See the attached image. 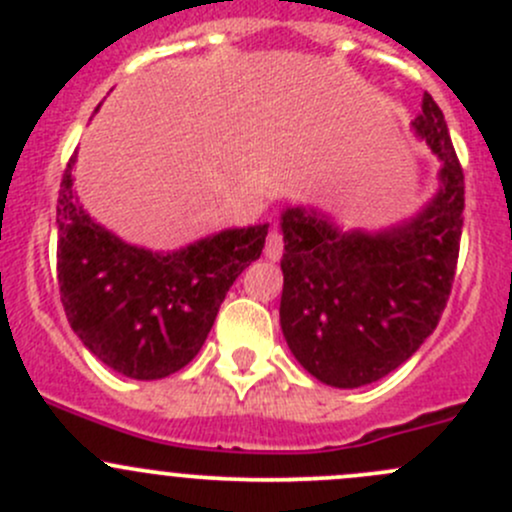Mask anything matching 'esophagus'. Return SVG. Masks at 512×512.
<instances>
[{
	"label": "esophagus",
	"instance_id": "obj_1",
	"mask_svg": "<svg viewBox=\"0 0 512 512\" xmlns=\"http://www.w3.org/2000/svg\"><path fill=\"white\" fill-rule=\"evenodd\" d=\"M282 250H285V242H282V232L277 230V227H272L270 235H267V242H265V257H270V260H280Z\"/></svg>",
	"mask_w": 512,
	"mask_h": 512
}]
</instances>
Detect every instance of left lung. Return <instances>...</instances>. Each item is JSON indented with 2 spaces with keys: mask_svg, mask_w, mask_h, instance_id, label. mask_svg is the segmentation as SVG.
<instances>
[{
  "mask_svg": "<svg viewBox=\"0 0 512 512\" xmlns=\"http://www.w3.org/2000/svg\"><path fill=\"white\" fill-rule=\"evenodd\" d=\"M414 131L443 165L436 198L409 223L371 235L342 232L302 208L282 213V332L294 359L337 389L371 384L404 364L451 294L466 183L431 94H423Z\"/></svg>",
  "mask_w": 512,
  "mask_h": 512,
  "instance_id": "8db88e82",
  "label": "left lung"
}]
</instances>
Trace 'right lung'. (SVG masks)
Returning a JSON list of instances; mask_svg holds the SVG:
<instances>
[{"instance_id":"right-lung-1","label":"right lung","mask_w":512,"mask_h":512,"mask_svg":"<svg viewBox=\"0 0 512 512\" xmlns=\"http://www.w3.org/2000/svg\"><path fill=\"white\" fill-rule=\"evenodd\" d=\"M74 158L56 205V277L66 319L98 361L128 379H163L193 361L227 289L262 255L267 227L223 230L175 252L118 240L74 193Z\"/></svg>"}]
</instances>
